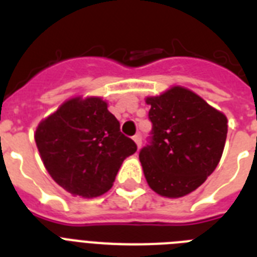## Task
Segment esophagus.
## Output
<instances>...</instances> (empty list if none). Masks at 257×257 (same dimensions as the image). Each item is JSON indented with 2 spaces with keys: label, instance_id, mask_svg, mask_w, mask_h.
<instances>
[{
  "label": "esophagus",
  "instance_id": "esophagus-1",
  "mask_svg": "<svg viewBox=\"0 0 257 257\" xmlns=\"http://www.w3.org/2000/svg\"><path fill=\"white\" fill-rule=\"evenodd\" d=\"M133 140H135V143H136V145H137V148H140L141 147V135L140 133H137V135H135V136H133Z\"/></svg>",
  "mask_w": 257,
  "mask_h": 257
}]
</instances>
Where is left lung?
Wrapping results in <instances>:
<instances>
[{
  "label": "left lung",
  "mask_w": 257,
  "mask_h": 257,
  "mask_svg": "<svg viewBox=\"0 0 257 257\" xmlns=\"http://www.w3.org/2000/svg\"><path fill=\"white\" fill-rule=\"evenodd\" d=\"M152 132L140 151L147 183L164 197H181L207 180L223 155L227 117L196 93L173 86L148 97Z\"/></svg>",
  "instance_id": "8db88e82"
}]
</instances>
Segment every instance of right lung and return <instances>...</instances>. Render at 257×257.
<instances>
[{
  "instance_id": "obj_1",
  "label": "right lung",
  "mask_w": 257,
  "mask_h": 257,
  "mask_svg": "<svg viewBox=\"0 0 257 257\" xmlns=\"http://www.w3.org/2000/svg\"><path fill=\"white\" fill-rule=\"evenodd\" d=\"M34 140L52 179L82 197L108 192L122 161L137 151L100 97L65 101L38 124Z\"/></svg>"
}]
</instances>
